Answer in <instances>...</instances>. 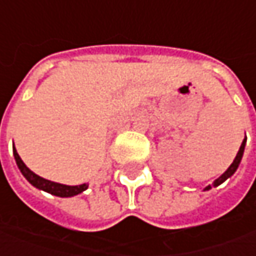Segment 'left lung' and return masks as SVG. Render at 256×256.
Wrapping results in <instances>:
<instances>
[{
  "mask_svg": "<svg viewBox=\"0 0 256 256\" xmlns=\"http://www.w3.org/2000/svg\"><path fill=\"white\" fill-rule=\"evenodd\" d=\"M245 142H246V140H244V141H242L241 148H240V151H238V154H236V156H235L234 162L231 164V166H230V168H228L226 171L224 172V174H222V175L220 176V178H218V180H215V181H214V184H212L214 186H218L220 184H222V182L225 181V180H228V178H230L231 175H234V172L236 171L238 165H240V162H241L242 155H244V150H245ZM210 188H211V185H208V186H206L205 190H210Z\"/></svg>",
  "mask_w": 256,
  "mask_h": 256,
  "instance_id": "left-lung-1",
  "label": "left lung"
}]
</instances>
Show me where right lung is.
Masks as SVG:
<instances>
[{
	"label": "right lung",
	"instance_id": "right-lung-1",
	"mask_svg": "<svg viewBox=\"0 0 256 256\" xmlns=\"http://www.w3.org/2000/svg\"><path fill=\"white\" fill-rule=\"evenodd\" d=\"M12 151H14L15 161H16V165H18L20 171L22 172V175L26 178V181L30 182V184H32V185L36 186L38 190H42V191L50 192V194H52V195L65 198V196H74V195H78V194H81V192L85 191V190L88 188L86 184L70 186V185H62V184H56V182L44 180V178H41V176H38L36 174H34L30 168H26V165L22 162V160L20 158V155L16 152L15 146L12 148Z\"/></svg>",
	"mask_w": 256,
	"mask_h": 256
}]
</instances>
